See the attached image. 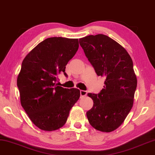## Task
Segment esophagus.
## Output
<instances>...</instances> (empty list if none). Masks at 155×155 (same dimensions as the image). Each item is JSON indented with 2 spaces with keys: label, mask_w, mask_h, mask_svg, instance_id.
<instances>
[{
  "label": "esophagus",
  "mask_w": 155,
  "mask_h": 155,
  "mask_svg": "<svg viewBox=\"0 0 155 155\" xmlns=\"http://www.w3.org/2000/svg\"><path fill=\"white\" fill-rule=\"evenodd\" d=\"M80 94H81V97H85L87 95V92L85 91H80Z\"/></svg>",
  "instance_id": "34e87169"
}]
</instances>
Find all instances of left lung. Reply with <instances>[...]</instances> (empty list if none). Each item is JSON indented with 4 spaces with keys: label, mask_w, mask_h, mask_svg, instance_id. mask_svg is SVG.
I'll use <instances>...</instances> for the list:
<instances>
[{
    "label": "left lung",
    "mask_w": 155,
    "mask_h": 155,
    "mask_svg": "<svg viewBox=\"0 0 155 155\" xmlns=\"http://www.w3.org/2000/svg\"><path fill=\"white\" fill-rule=\"evenodd\" d=\"M79 43L97 74L105 78L100 93L87 94L93 100L87 120L97 130L110 132L123 123L133 107L137 78L132 60L125 48L105 35L86 36Z\"/></svg>",
    "instance_id": "obj_1"
}]
</instances>
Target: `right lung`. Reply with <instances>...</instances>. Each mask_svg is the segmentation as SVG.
<instances>
[{"label":"right lung","instance_id":"1","mask_svg":"<svg viewBox=\"0 0 155 155\" xmlns=\"http://www.w3.org/2000/svg\"><path fill=\"white\" fill-rule=\"evenodd\" d=\"M78 48V39L49 38L25 57L17 77L20 101L29 118L41 130L51 131L66 123L80 97L77 88L58 86V77Z\"/></svg>","mask_w":155,"mask_h":155}]
</instances>
